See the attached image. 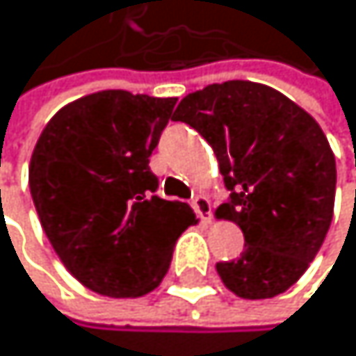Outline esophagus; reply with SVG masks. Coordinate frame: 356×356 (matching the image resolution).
<instances>
[{"label": "esophagus", "instance_id": "esophagus-1", "mask_svg": "<svg viewBox=\"0 0 356 356\" xmlns=\"http://www.w3.org/2000/svg\"><path fill=\"white\" fill-rule=\"evenodd\" d=\"M192 207H194L196 213H199L201 220H205V222L211 220V201L207 199L205 194H196L192 199Z\"/></svg>", "mask_w": 356, "mask_h": 356}]
</instances>
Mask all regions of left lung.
<instances>
[{"mask_svg": "<svg viewBox=\"0 0 356 356\" xmlns=\"http://www.w3.org/2000/svg\"><path fill=\"white\" fill-rule=\"evenodd\" d=\"M175 120L211 145L244 250L218 261L240 298H273L292 287L326 238L335 203V155L316 120L294 101L255 81H225L181 99Z\"/></svg>", "mask_w": 356, "mask_h": 356, "instance_id": "obj_1", "label": "left lung"}]
</instances>
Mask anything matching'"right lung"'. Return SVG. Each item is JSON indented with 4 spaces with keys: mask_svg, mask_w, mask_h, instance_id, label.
<instances>
[{
    "mask_svg": "<svg viewBox=\"0 0 356 356\" xmlns=\"http://www.w3.org/2000/svg\"><path fill=\"white\" fill-rule=\"evenodd\" d=\"M177 99L101 90L62 108L30 162V192L44 236L69 273L112 298L162 283L177 238L196 222L157 196L149 157Z\"/></svg>",
    "mask_w": 356,
    "mask_h": 356,
    "instance_id": "right-lung-1",
    "label": "right lung"
}]
</instances>
